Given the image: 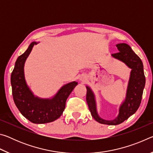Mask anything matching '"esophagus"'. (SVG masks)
Wrapping results in <instances>:
<instances>
[{"label": "esophagus", "mask_w": 153, "mask_h": 153, "mask_svg": "<svg viewBox=\"0 0 153 153\" xmlns=\"http://www.w3.org/2000/svg\"><path fill=\"white\" fill-rule=\"evenodd\" d=\"M86 79V76H84V75H82V76H80V80H82V82L85 81Z\"/></svg>", "instance_id": "1"}]
</instances>
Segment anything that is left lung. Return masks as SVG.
<instances>
[{"label": "left lung", "instance_id": "8db88e82", "mask_svg": "<svg viewBox=\"0 0 153 153\" xmlns=\"http://www.w3.org/2000/svg\"><path fill=\"white\" fill-rule=\"evenodd\" d=\"M116 46L119 52L111 55L113 57L123 62L131 69L126 99L120 106L117 117L113 120H105L100 118L97 113L94 93L90 87L86 86V101L93 118L100 123L112 126L121 123L136 112L140 105L146 82L143 64L139 56L126 43L118 44Z\"/></svg>", "mask_w": 153, "mask_h": 153}]
</instances>
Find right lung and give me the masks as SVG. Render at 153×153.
Returning a JSON list of instances; mask_svg holds the SVG:
<instances>
[{"label":"right lung","instance_id":"add662e5","mask_svg":"<svg viewBox=\"0 0 153 153\" xmlns=\"http://www.w3.org/2000/svg\"><path fill=\"white\" fill-rule=\"evenodd\" d=\"M37 44L36 42L31 43L15 62L11 76L12 94L15 105L25 118L33 123H46L60 117L65 108L67 98L77 82L64 85L52 98H40L33 95L25 82L24 64L33 46Z\"/></svg>","mask_w":153,"mask_h":153}]
</instances>
